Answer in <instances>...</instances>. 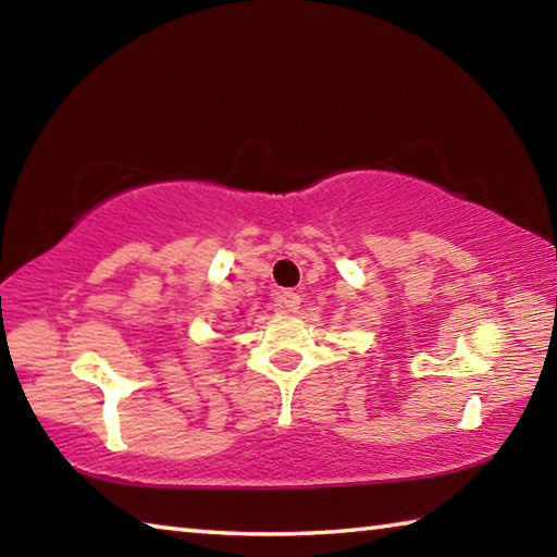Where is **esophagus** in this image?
Returning a JSON list of instances; mask_svg holds the SVG:
<instances>
[{"mask_svg": "<svg viewBox=\"0 0 557 557\" xmlns=\"http://www.w3.org/2000/svg\"><path fill=\"white\" fill-rule=\"evenodd\" d=\"M277 309L282 314H292V312H297L299 309V295L297 292H280V297H277Z\"/></svg>", "mask_w": 557, "mask_h": 557, "instance_id": "34e87169", "label": "esophagus"}]
</instances>
